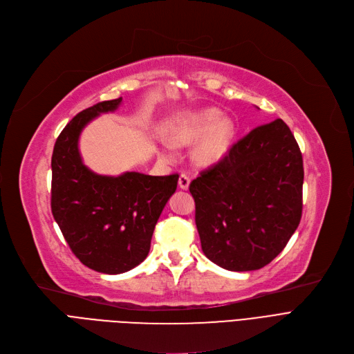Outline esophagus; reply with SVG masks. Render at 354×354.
<instances>
[{
  "mask_svg": "<svg viewBox=\"0 0 354 354\" xmlns=\"http://www.w3.org/2000/svg\"><path fill=\"white\" fill-rule=\"evenodd\" d=\"M189 183H191V179L187 174H182L179 176V188L180 189H188L189 188Z\"/></svg>",
  "mask_w": 354,
  "mask_h": 354,
  "instance_id": "1",
  "label": "esophagus"
}]
</instances>
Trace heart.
Returning <instances> with one entry per match:
<instances>
[{"label": "heart", "instance_id": "1", "mask_svg": "<svg viewBox=\"0 0 354 354\" xmlns=\"http://www.w3.org/2000/svg\"><path fill=\"white\" fill-rule=\"evenodd\" d=\"M235 138V124L230 119H222L216 109H203L179 120L172 129V139L178 145H191L196 142L195 159L202 165H212L224 158L232 146ZM162 155L174 159L175 152L171 143H163Z\"/></svg>", "mask_w": 354, "mask_h": 354}]
</instances>
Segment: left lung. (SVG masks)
Instances as JSON below:
<instances>
[{
	"instance_id": "8db88e82",
	"label": "left lung",
	"mask_w": 354,
	"mask_h": 354,
	"mask_svg": "<svg viewBox=\"0 0 354 354\" xmlns=\"http://www.w3.org/2000/svg\"><path fill=\"white\" fill-rule=\"evenodd\" d=\"M303 180L290 127L277 119L252 129L189 185L203 254L230 271L270 264L300 224Z\"/></svg>"
}]
</instances>
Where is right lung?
<instances>
[{"label": "right lung", "instance_id": "right-lung-1", "mask_svg": "<svg viewBox=\"0 0 354 354\" xmlns=\"http://www.w3.org/2000/svg\"><path fill=\"white\" fill-rule=\"evenodd\" d=\"M122 97L100 102L74 116L55 140L51 156V212L73 254L95 271L122 274L151 250L156 222L178 187V174L151 176L91 172L79 152L84 126Z\"/></svg>", "mask_w": 354, "mask_h": 354}]
</instances>
